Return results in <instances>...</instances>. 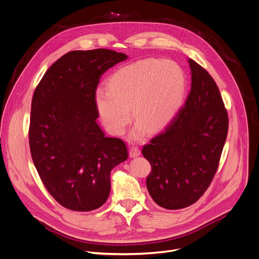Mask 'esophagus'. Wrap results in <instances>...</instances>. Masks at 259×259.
I'll return each instance as SVG.
<instances>
[{"mask_svg":"<svg viewBox=\"0 0 259 259\" xmlns=\"http://www.w3.org/2000/svg\"><path fill=\"white\" fill-rule=\"evenodd\" d=\"M129 155H130V157H131V158L138 157V156L140 155V151H139V149H138V148L133 147V148H131V150H130V152H129Z\"/></svg>","mask_w":259,"mask_h":259,"instance_id":"1","label":"esophagus"}]
</instances>
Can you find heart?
Listing matches in <instances>:
<instances>
[{
  "label": "heart",
  "instance_id": "obj_1",
  "mask_svg": "<svg viewBox=\"0 0 259 259\" xmlns=\"http://www.w3.org/2000/svg\"><path fill=\"white\" fill-rule=\"evenodd\" d=\"M108 89L98 88L95 104L106 129L121 135L134 116L138 119L130 136L142 138L149 127L167 125L183 105L186 76L175 62L145 59L117 69L108 79Z\"/></svg>",
  "mask_w": 259,
  "mask_h": 259
}]
</instances>
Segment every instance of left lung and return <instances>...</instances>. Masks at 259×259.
Returning <instances> with one entry per match:
<instances>
[{"label":"left lung","instance_id":"8db88e82","mask_svg":"<svg viewBox=\"0 0 259 259\" xmlns=\"http://www.w3.org/2000/svg\"><path fill=\"white\" fill-rule=\"evenodd\" d=\"M191 91L168 126L143 149L151 163L147 178L153 200L167 209L196 202L213 180L228 131V116L219 89L192 59Z\"/></svg>","mask_w":259,"mask_h":259}]
</instances>
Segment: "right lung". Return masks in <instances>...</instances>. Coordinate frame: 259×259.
<instances>
[{
	"mask_svg": "<svg viewBox=\"0 0 259 259\" xmlns=\"http://www.w3.org/2000/svg\"><path fill=\"white\" fill-rule=\"evenodd\" d=\"M127 55L110 50L73 51L61 57L37 85L31 108L30 149L51 195L64 207L89 211L110 192V171L128 158L120 138L97 123L95 93L101 75Z\"/></svg>",
	"mask_w": 259,
	"mask_h": 259,
	"instance_id": "obj_1",
	"label": "right lung"
}]
</instances>
